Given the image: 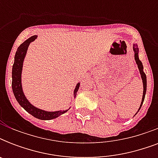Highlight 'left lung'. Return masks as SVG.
<instances>
[{
  "mask_svg": "<svg viewBox=\"0 0 158 158\" xmlns=\"http://www.w3.org/2000/svg\"><path fill=\"white\" fill-rule=\"evenodd\" d=\"M133 50L135 52V61H136V64L138 65V68L139 69V73L141 74V78H142V80H143V98H142V102H141V104H140V106L139 108V110L138 111L136 112L137 114L139 112V110H140V108L143 105V102L144 101V98H145V94H146V90H147V77H146V74L145 73L143 72V64L141 60H139V48H138V46L134 44L133 46ZM135 114V115H136Z\"/></svg>",
  "mask_w": 158,
  "mask_h": 158,
  "instance_id": "left-lung-1",
  "label": "left lung"
}]
</instances>
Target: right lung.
I'll return each instance as SVG.
<instances>
[{
	"instance_id": "1",
	"label": "right lung",
	"mask_w": 158,
	"mask_h": 158,
	"mask_svg": "<svg viewBox=\"0 0 158 158\" xmlns=\"http://www.w3.org/2000/svg\"><path fill=\"white\" fill-rule=\"evenodd\" d=\"M37 36H32L31 38L24 41L22 44L17 49V52L15 56V61H14L13 67H12V90H13L14 95L15 97V99L19 102V104L28 112L29 114L34 116V117L40 119V120H52L55 118H57L62 114H64L69 110H56V111H46L44 110H41L39 108L36 107L34 106L28 102L27 98L25 97L22 89V83H21V74H22V69H23V63L24 60V57L26 56L27 51L29 44L35 40ZM79 83H78L74 89V98L76 97V94L79 88Z\"/></svg>"
}]
</instances>
